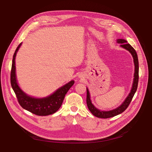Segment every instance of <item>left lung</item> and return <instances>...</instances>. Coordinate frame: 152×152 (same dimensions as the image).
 <instances>
[{"mask_svg":"<svg viewBox=\"0 0 152 152\" xmlns=\"http://www.w3.org/2000/svg\"><path fill=\"white\" fill-rule=\"evenodd\" d=\"M117 42L118 44H121V47L125 49L126 50H128L129 52L132 56L133 58V61H134V79H133L132 85L129 94L124 101L122 103L118 106L116 108L111 110H107V111H104V110H99L96 108L95 106L92 103V101L91 99V95L89 91L88 88L87 87V98H86V102L87 107H88L90 112L92 114L96 117L102 118H107L113 117L114 116H116L117 115L122 113L124 111H125L126 108L129 105L131 100L134 96L136 91L137 88V84H138V80H139V63H138V58H137V55L135 49L133 48L131 45L128 44L127 41L125 39H117Z\"/></svg>","mask_w":152,"mask_h":152,"instance_id":"obj_1","label":"left lung"}]
</instances>
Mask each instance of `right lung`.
Masks as SVG:
<instances>
[{
	"mask_svg": "<svg viewBox=\"0 0 152 152\" xmlns=\"http://www.w3.org/2000/svg\"><path fill=\"white\" fill-rule=\"evenodd\" d=\"M21 45L22 42L18 45L13 55L11 72V84L18 102L23 108L37 115L46 116L53 114L61 107L65 94L70 87L74 84L75 81L73 80L70 81L46 97L36 98L27 94L19 86L16 73L15 59L16 54Z\"/></svg>",
	"mask_w": 152,
	"mask_h": 152,
	"instance_id": "obj_1",
	"label": "right lung"
}]
</instances>
